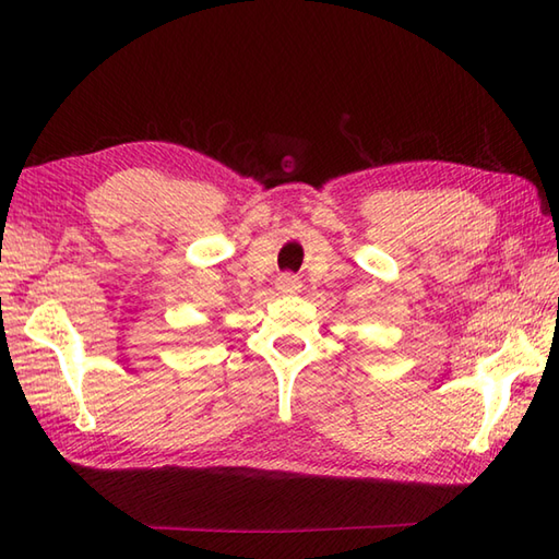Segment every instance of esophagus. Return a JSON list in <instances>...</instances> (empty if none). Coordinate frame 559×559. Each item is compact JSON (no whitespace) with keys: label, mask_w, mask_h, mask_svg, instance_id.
I'll list each match as a JSON object with an SVG mask.
<instances>
[{"label":"esophagus","mask_w":559,"mask_h":559,"mask_svg":"<svg viewBox=\"0 0 559 559\" xmlns=\"http://www.w3.org/2000/svg\"><path fill=\"white\" fill-rule=\"evenodd\" d=\"M300 288H302V283L295 278V276H281L278 278V290L283 295H293V293H298Z\"/></svg>","instance_id":"esophagus-1"}]
</instances>
